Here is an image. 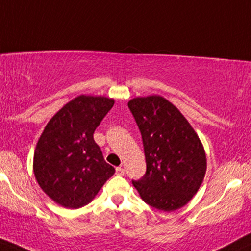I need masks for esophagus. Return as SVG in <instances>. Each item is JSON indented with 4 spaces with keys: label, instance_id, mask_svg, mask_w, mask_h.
Listing matches in <instances>:
<instances>
[{
    "label": "esophagus",
    "instance_id": "34e87169",
    "mask_svg": "<svg viewBox=\"0 0 251 251\" xmlns=\"http://www.w3.org/2000/svg\"><path fill=\"white\" fill-rule=\"evenodd\" d=\"M116 175L117 176H123V175H125V169H123L122 166H119V168H116Z\"/></svg>",
    "mask_w": 251,
    "mask_h": 251
}]
</instances>
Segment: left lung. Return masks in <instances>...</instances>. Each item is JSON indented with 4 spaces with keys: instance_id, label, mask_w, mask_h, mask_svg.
Here are the masks:
<instances>
[{
    "instance_id": "1",
    "label": "left lung",
    "mask_w": 251,
    "mask_h": 251,
    "mask_svg": "<svg viewBox=\"0 0 251 251\" xmlns=\"http://www.w3.org/2000/svg\"><path fill=\"white\" fill-rule=\"evenodd\" d=\"M128 107L141 130L147 162L143 178L132 185L153 208H181L206 175V152L199 136L178 108L160 95L134 98Z\"/></svg>"
}]
</instances>
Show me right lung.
Instances as JSON below:
<instances>
[{
    "mask_svg": "<svg viewBox=\"0 0 251 251\" xmlns=\"http://www.w3.org/2000/svg\"><path fill=\"white\" fill-rule=\"evenodd\" d=\"M114 102L101 95H79L54 114L40 135L33 173L58 205L71 209L87 205L115 173L93 138Z\"/></svg>",
    "mask_w": 251,
    "mask_h": 251,
    "instance_id": "obj_1",
    "label": "right lung"
}]
</instances>
